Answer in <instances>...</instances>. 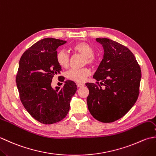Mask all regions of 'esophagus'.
<instances>
[{
	"label": "esophagus",
	"mask_w": 156,
	"mask_h": 156,
	"mask_svg": "<svg viewBox=\"0 0 156 156\" xmlns=\"http://www.w3.org/2000/svg\"><path fill=\"white\" fill-rule=\"evenodd\" d=\"M77 86H78V88H81V87H84V84H83V83H78Z\"/></svg>",
	"instance_id": "34e87169"
}]
</instances>
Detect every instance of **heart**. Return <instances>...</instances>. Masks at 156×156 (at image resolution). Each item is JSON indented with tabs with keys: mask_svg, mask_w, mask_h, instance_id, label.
<instances>
[{
	"mask_svg": "<svg viewBox=\"0 0 156 156\" xmlns=\"http://www.w3.org/2000/svg\"><path fill=\"white\" fill-rule=\"evenodd\" d=\"M72 49L74 51L79 53L86 57V63L88 64H94L96 59L94 58V51L91 45L86 42H78L72 45ZM58 64L63 68H67L69 65L70 57L69 54L65 49L59 50L55 56ZM90 74V69L88 68L76 69L73 68L66 73V77L72 81L82 82L86 80L88 76Z\"/></svg>",
	"mask_w": 156,
	"mask_h": 156,
	"instance_id": "heart-1",
	"label": "heart"
}]
</instances>
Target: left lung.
I'll return each instance as SVG.
<instances>
[{
	"instance_id": "1",
	"label": "left lung",
	"mask_w": 156,
	"mask_h": 156,
	"mask_svg": "<svg viewBox=\"0 0 156 156\" xmlns=\"http://www.w3.org/2000/svg\"><path fill=\"white\" fill-rule=\"evenodd\" d=\"M96 41L103 47L104 55L93 76L98 85L86 84L89 90L88 108L97 120L111 122L123 117L137 101L141 68L133 53L125 46L107 38H97Z\"/></svg>"
}]
</instances>
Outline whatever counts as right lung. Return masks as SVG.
Here are the masks:
<instances>
[{"instance_id": "right-lung-1", "label": "right lung", "mask_w": 156, "mask_h": 156, "mask_svg": "<svg viewBox=\"0 0 156 156\" xmlns=\"http://www.w3.org/2000/svg\"><path fill=\"white\" fill-rule=\"evenodd\" d=\"M66 43L54 38L41 39L19 60L16 83L20 99L31 117L43 124L55 123L66 117L77 90L71 80H66L62 88L51 85L53 77L62 70L55 59L57 49Z\"/></svg>"}]
</instances>
